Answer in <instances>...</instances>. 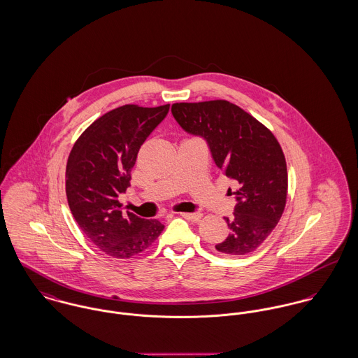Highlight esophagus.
I'll return each instance as SVG.
<instances>
[{
    "label": "esophagus",
    "mask_w": 358,
    "mask_h": 358,
    "mask_svg": "<svg viewBox=\"0 0 358 358\" xmlns=\"http://www.w3.org/2000/svg\"><path fill=\"white\" fill-rule=\"evenodd\" d=\"M180 215L182 218H185V220H191V222H197V220L201 218L200 213H181Z\"/></svg>",
    "instance_id": "34e87169"
}]
</instances>
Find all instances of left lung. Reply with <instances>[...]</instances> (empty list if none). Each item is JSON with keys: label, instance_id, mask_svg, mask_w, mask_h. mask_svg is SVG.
Returning <instances> with one entry per match:
<instances>
[{"label": "left lung", "instance_id": "8db88e82", "mask_svg": "<svg viewBox=\"0 0 358 358\" xmlns=\"http://www.w3.org/2000/svg\"><path fill=\"white\" fill-rule=\"evenodd\" d=\"M180 127L204 138L224 174L240 184L233 218H224L230 233L215 248L241 256L263 244L280 220L287 196V169L273 132L234 103L207 101L174 103Z\"/></svg>", "mask_w": 358, "mask_h": 358}]
</instances>
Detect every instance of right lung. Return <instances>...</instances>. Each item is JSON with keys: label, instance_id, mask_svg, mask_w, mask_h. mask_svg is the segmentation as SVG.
I'll use <instances>...</instances> for the list:
<instances>
[{"label": "right lung", "instance_id": "right-lung-1", "mask_svg": "<svg viewBox=\"0 0 358 358\" xmlns=\"http://www.w3.org/2000/svg\"><path fill=\"white\" fill-rule=\"evenodd\" d=\"M170 105H125L94 121L76 140L66 164L65 191L83 233L106 255L129 259L144 252L165 226L122 213L118 196L131 185L138 150L164 121Z\"/></svg>", "mask_w": 358, "mask_h": 358}]
</instances>
